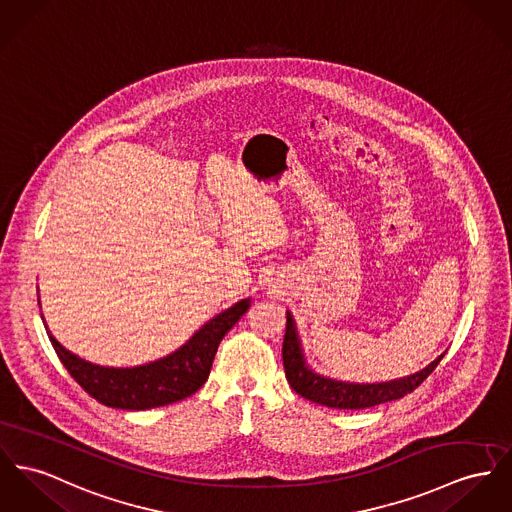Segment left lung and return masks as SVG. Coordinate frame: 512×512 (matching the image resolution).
Here are the masks:
<instances>
[{
    "label": "left lung",
    "mask_w": 512,
    "mask_h": 512,
    "mask_svg": "<svg viewBox=\"0 0 512 512\" xmlns=\"http://www.w3.org/2000/svg\"><path fill=\"white\" fill-rule=\"evenodd\" d=\"M281 351H283L285 376H287L291 388L310 402L338 409L373 408L378 404L400 400L409 392H413L427 376L431 375L444 357L443 353L423 371L408 376V378H400V380H390V382H382V384L336 382V380H330L324 376L314 375L305 365L299 338L295 332V324L289 314H287V326H285V338H283Z\"/></svg>",
    "instance_id": "left-lung-1"
}]
</instances>
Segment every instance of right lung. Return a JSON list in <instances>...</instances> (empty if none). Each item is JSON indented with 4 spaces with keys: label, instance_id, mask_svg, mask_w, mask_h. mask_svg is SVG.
Returning <instances> with one entry per match:
<instances>
[{
    "label": "right lung",
    "instance_id": "add662e5",
    "mask_svg": "<svg viewBox=\"0 0 512 512\" xmlns=\"http://www.w3.org/2000/svg\"><path fill=\"white\" fill-rule=\"evenodd\" d=\"M248 307L250 303L244 299L235 307L227 308L209 320L178 351L161 361L136 369H108L91 365L66 351L50 336V332L48 338L73 380L103 406L118 409L159 408L184 400L204 386L219 343L239 322Z\"/></svg>",
    "mask_w": 512,
    "mask_h": 512
}]
</instances>
